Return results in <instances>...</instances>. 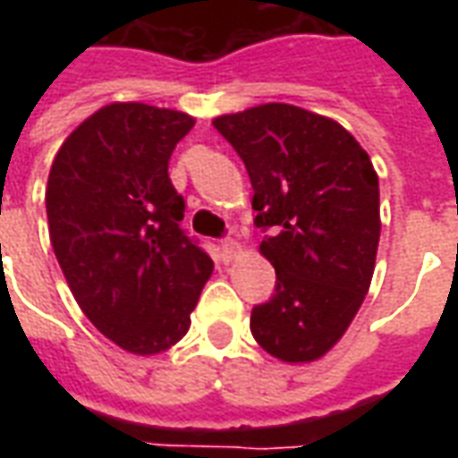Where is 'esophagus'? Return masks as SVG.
<instances>
[{"label":"esophagus","instance_id":"esophagus-1","mask_svg":"<svg viewBox=\"0 0 458 458\" xmlns=\"http://www.w3.org/2000/svg\"><path fill=\"white\" fill-rule=\"evenodd\" d=\"M220 250H223V258L228 259V262H233V259H235L240 255V245H238V242H235V240H223V245H220Z\"/></svg>","mask_w":458,"mask_h":458}]
</instances>
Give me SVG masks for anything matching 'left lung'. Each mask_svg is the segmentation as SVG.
<instances>
[{
  "mask_svg": "<svg viewBox=\"0 0 458 458\" xmlns=\"http://www.w3.org/2000/svg\"><path fill=\"white\" fill-rule=\"evenodd\" d=\"M252 181L259 255L275 297L252 309V336L284 363L318 360L344 338L373 279L380 186L368 151L336 120L287 103L220 114Z\"/></svg>",
  "mask_w": 458,
  "mask_h": 458,
  "instance_id": "obj_1",
  "label": "left lung"
}]
</instances>
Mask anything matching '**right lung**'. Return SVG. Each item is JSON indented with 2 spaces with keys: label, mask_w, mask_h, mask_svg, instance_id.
<instances>
[{
  "label": "right lung",
  "mask_w": 458,
  "mask_h": 458,
  "mask_svg": "<svg viewBox=\"0 0 458 458\" xmlns=\"http://www.w3.org/2000/svg\"><path fill=\"white\" fill-rule=\"evenodd\" d=\"M196 120L144 103H110L55 154L46 216L78 307L134 355L169 351L191 327L213 262L181 230L169 159Z\"/></svg>",
  "instance_id": "1"
}]
</instances>
